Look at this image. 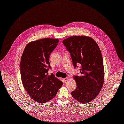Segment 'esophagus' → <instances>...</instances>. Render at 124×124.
<instances>
[{
    "label": "esophagus",
    "mask_w": 124,
    "mask_h": 124,
    "mask_svg": "<svg viewBox=\"0 0 124 124\" xmlns=\"http://www.w3.org/2000/svg\"><path fill=\"white\" fill-rule=\"evenodd\" d=\"M67 79H68V78H67V77H66V78H64V81L65 83H66V82H67Z\"/></svg>",
    "instance_id": "1"
}]
</instances>
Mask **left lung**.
Returning <instances> with one entry per match:
<instances>
[{
    "mask_svg": "<svg viewBox=\"0 0 124 124\" xmlns=\"http://www.w3.org/2000/svg\"><path fill=\"white\" fill-rule=\"evenodd\" d=\"M70 54L73 66H80V76H74L77 85L71 92L81 103L91 102L100 93L104 83V70L101 52L95 41L88 36H72L63 40Z\"/></svg>",
    "mask_w": 124,
    "mask_h": 124,
    "instance_id": "obj_1",
    "label": "left lung"
}]
</instances>
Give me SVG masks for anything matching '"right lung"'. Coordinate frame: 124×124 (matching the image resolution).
I'll return each mask as SVG.
<instances>
[{
  "instance_id": "obj_1",
  "label": "right lung",
  "mask_w": 124,
  "mask_h": 124,
  "mask_svg": "<svg viewBox=\"0 0 124 124\" xmlns=\"http://www.w3.org/2000/svg\"><path fill=\"white\" fill-rule=\"evenodd\" d=\"M59 40L45 38L30 42L23 53L20 73L23 86L34 101L45 103L53 98L63 83L52 73L49 62L50 54L57 46Z\"/></svg>"
}]
</instances>
